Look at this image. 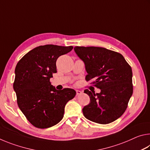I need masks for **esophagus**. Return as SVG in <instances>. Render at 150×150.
Returning a JSON list of instances; mask_svg holds the SVG:
<instances>
[{"label": "esophagus", "mask_w": 150, "mask_h": 150, "mask_svg": "<svg viewBox=\"0 0 150 150\" xmlns=\"http://www.w3.org/2000/svg\"><path fill=\"white\" fill-rule=\"evenodd\" d=\"M76 94H77V95H81V94H82V92H81V91L76 90Z\"/></svg>", "instance_id": "esophagus-1"}]
</instances>
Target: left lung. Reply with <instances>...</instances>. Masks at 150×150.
<instances>
[{
	"label": "left lung",
	"instance_id": "obj_1",
	"mask_svg": "<svg viewBox=\"0 0 150 150\" xmlns=\"http://www.w3.org/2000/svg\"><path fill=\"white\" fill-rule=\"evenodd\" d=\"M74 50L85 63L86 81L92 80L91 83L100 89L96 94L84 91L90 97V103L83 108L85 117L101 124L117 120L125 112L133 93L130 65L122 54L104 47L76 46Z\"/></svg>",
	"mask_w": 150,
	"mask_h": 150
}]
</instances>
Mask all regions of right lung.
I'll return each instance as SVG.
<instances>
[{
    "mask_svg": "<svg viewBox=\"0 0 150 150\" xmlns=\"http://www.w3.org/2000/svg\"><path fill=\"white\" fill-rule=\"evenodd\" d=\"M73 46L45 45L24 55L15 68L13 88L18 107L33 126L47 128L62 120L65 106L76 95L69 88L56 90L50 78L57 73L56 61Z\"/></svg>",
    "mask_w": 150,
    "mask_h": 150,
    "instance_id": "obj_1",
    "label": "right lung"
}]
</instances>
